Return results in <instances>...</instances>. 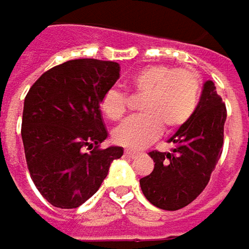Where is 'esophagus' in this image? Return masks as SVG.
<instances>
[{"instance_id":"esophagus-1","label":"esophagus","mask_w":249,"mask_h":249,"mask_svg":"<svg viewBox=\"0 0 249 249\" xmlns=\"http://www.w3.org/2000/svg\"><path fill=\"white\" fill-rule=\"evenodd\" d=\"M124 153H126V156H129V158H132V159H133V158L139 156L142 152H139V150H133V149H127Z\"/></svg>"}]
</instances>
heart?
Instances as JSON below:
<instances>
[{"label": "heart", "mask_w": 249, "mask_h": 249, "mask_svg": "<svg viewBox=\"0 0 249 249\" xmlns=\"http://www.w3.org/2000/svg\"><path fill=\"white\" fill-rule=\"evenodd\" d=\"M127 86L143 96L139 106L143 114L116 129L113 138L126 147L144 146L160 135L163 126L173 132L186 124L198 109L202 93V78L195 69H173L168 64L142 67L129 77ZM127 103V96L113 87L102 96L100 110L111 122H120Z\"/></svg>", "instance_id": "1"}]
</instances>
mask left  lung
Masks as SVG:
<instances>
[{"instance_id":"1","label":"left lung","mask_w":249,"mask_h":249,"mask_svg":"<svg viewBox=\"0 0 249 249\" xmlns=\"http://www.w3.org/2000/svg\"><path fill=\"white\" fill-rule=\"evenodd\" d=\"M225 120V103L209 80L192 119L169 139L171 152L149 153L155 168L140 179L149 202L165 211H178L199 196L222 153Z\"/></svg>"}]
</instances>
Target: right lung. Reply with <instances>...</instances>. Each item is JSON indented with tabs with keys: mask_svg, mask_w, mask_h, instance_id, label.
I'll return each instance as SVG.
<instances>
[{
	"mask_svg": "<svg viewBox=\"0 0 249 249\" xmlns=\"http://www.w3.org/2000/svg\"><path fill=\"white\" fill-rule=\"evenodd\" d=\"M120 66L96 58L69 60L47 70L28 90L21 136L31 179L53 206L73 209L90 199L123 149H102L107 138L100 99Z\"/></svg>",
	"mask_w": 249,
	"mask_h": 249,
	"instance_id": "add662e5",
	"label": "right lung"
}]
</instances>
